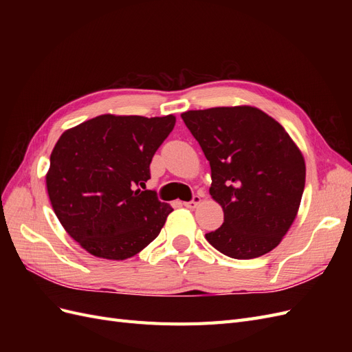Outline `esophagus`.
<instances>
[{"label": "esophagus", "mask_w": 352, "mask_h": 352, "mask_svg": "<svg viewBox=\"0 0 352 352\" xmlns=\"http://www.w3.org/2000/svg\"><path fill=\"white\" fill-rule=\"evenodd\" d=\"M201 202V197L199 195H194V198H192V201H189V202H184V206L186 207V208H197L198 207V204Z\"/></svg>", "instance_id": "34e87169"}]
</instances>
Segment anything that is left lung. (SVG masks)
<instances>
[{
    "label": "left lung",
    "mask_w": 352,
    "mask_h": 352,
    "mask_svg": "<svg viewBox=\"0 0 352 352\" xmlns=\"http://www.w3.org/2000/svg\"><path fill=\"white\" fill-rule=\"evenodd\" d=\"M180 116L210 162V195L225 214L206 239L238 260L274 250L300 210L305 185L300 148L279 122L252 105Z\"/></svg>",
    "instance_id": "obj_1"
}]
</instances>
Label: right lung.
Masks as SVG:
<instances>
[{"instance_id":"obj_1","label":"right lung","mask_w":352,"mask_h":352,"mask_svg":"<svg viewBox=\"0 0 352 352\" xmlns=\"http://www.w3.org/2000/svg\"><path fill=\"white\" fill-rule=\"evenodd\" d=\"M176 117L101 114L63 132L45 184L61 226L94 257L126 260L148 247L173 211L141 190Z\"/></svg>"}]
</instances>
